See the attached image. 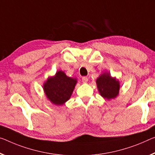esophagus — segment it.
Segmentation results:
<instances>
[{
  "label": "esophagus",
  "mask_w": 155,
  "mask_h": 155,
  "mask_svg": "<svg viewBox=\"0 0 155 155\" xmlns=\"http://www.w3.org/2000/svg\"><path fill=\"white\" fill-rule=\"evenodd\" d=\"M82 80L84 83H87L88 82V78L87 77H82Z\"/></svg>",
  "instance_id": "1"
}]
</instances>
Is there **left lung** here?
Segmentation results:
<instances>
[{
  "mask_svg": "<svg viewBox=\"0 0 155 155\" xmlns=\"http://www.w3.org/2000/svg\"><path fill=\"white\" fill-rule=\"evenodd\" d=\"M99 94L104 99L110 101L118 96L120 82L115 77H111L110 73L104 72L96 79Z\"/></svg>",
  "mask_w": 155,
  "mask_h": 155,
  "instance_id": "8db88e82",
  "label": "left lung"
}]
</instances>
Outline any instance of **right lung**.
<instances>
[{"label": "right lung", "instance_id": "right-lung-1", "mask_svg": "<svg viewBox=\"0 0 155 155\" xmlns=\"http://www.w3.org/2000/svg\"><path fill=\"white\" fill-rule=\"evenodd\" d=\"M78 80L68 77L62 71L50 76L43 85L44 94L52 104L61 106L70 99Z\"/></svg>", "mask_w": 155, "mask_h": 155}]
</instances>
